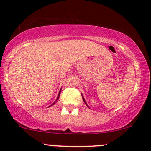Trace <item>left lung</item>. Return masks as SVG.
<instances>
[{"label": "left lung", "mask_w": 151, "mask_h": 151, "mask_svg": "<svg viewBox=\"0 0 151 151\" xmlns=\"http://www.w3.org/2000/svg\"><path fill=\"white\" fill-rule=\"evenodd\" d=\"M82 96H83V101H84V102H85V104H86V106H87V107H88V108H89V109H90V106H88V105H87V102H86V101H85V98H84V97H83V94H82Z\"/></svg>", "instance_id": "8db88e82"}]
</instances>
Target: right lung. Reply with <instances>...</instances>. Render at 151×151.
Segmentation results:
<instances>
[{
    "instance_id": "add662e5",
    "label": "right lung",
    "mask_w": 151,
    "mask_h": 151,
    "mask_svg": "<svg viewBox=\"0 0 151 151\" xmlns=\"http://www.w3.org/2000/svg\"><path fill=\"white\" fill-rule=\"evenodd\" d=\"M61 89H60V90H59V94H58V96H57V99H56V100H55V101H54V102H53V103H52V104H51V105H50L49 107H50V106H53V105H54V104H55L56 103V102H57V101H58V99H59V96H60V93H61Z\"/></svg>"
}]
</instances>
